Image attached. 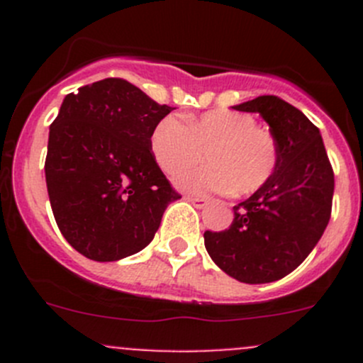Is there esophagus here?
Listing matches in <instances>:
<instances>
[{"label": "esophagus", "mask_w": 363, "mask_h": 363, "mask_svg": "<svg viewBox=\"0 0 363 363\" xmlns=\"http://www.w3.org/2000/svg\"><path fill=\"white\" fill-rule=\"evenodd\" d=\"M186 200H188V202H191L196 208H203L205 205H207V200L200 199V196H186Z\"/></svg>", "instance_id": "obj_1"}]
</instances>
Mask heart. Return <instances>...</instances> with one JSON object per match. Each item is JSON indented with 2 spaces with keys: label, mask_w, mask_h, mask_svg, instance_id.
<instances>
[{
  "label": "heart",
  "mask_w": 363,
  "mask_h": 363,
  "mask_svg": "<svg viewBox=\"0 0 363 363\" xmlns=\"http://www.w3.org/2000/svg\"><path fill=\"white\" fill-rule=\"evenodd\" d=\"M151 151L168 175L191 168L203 160L207 167L179 175L177 186L186 191L250 195L269 182L279 163L274 135L256 126L250 113L226 111L188 117L167 116L151 135Z\"/></svg>",
  "instance_id": "b5f03b06"
}]
</instances>
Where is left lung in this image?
<instances>
[{"label": "left lung", "mask_w": 363, "mask_h": 363, "mask_svg": "<svg viewBox=\"0 0 363 363\" xmlns=\"http://www.w3.org/2000/svg\"><path fill=\"white\" fill-rule=\"evenodd\" d=\"M269 123L279 163L265 186L233 207L223 232L203 233L216 265L247 284L272 283L294 272L323 235L332 214L334 170L320 130L294 105L258 96L235 105Z\"/></svg>", "instance_id": "obj_1"}]
</instances>
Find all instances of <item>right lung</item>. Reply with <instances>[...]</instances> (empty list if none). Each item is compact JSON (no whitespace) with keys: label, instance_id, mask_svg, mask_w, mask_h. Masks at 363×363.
Returning <instances> with one entry per match:
<instances>
[{"label":"right lung","instance_id":"add662e5","mask_svg":"<svg viewBox=\"0 0 363 363\" xmlns=\"http://www.w3.org/2000/svg\"><path fill=\"white\" fill-rule=\"evenodd\" d=\"M174 108L124 79L79 87L50 124L45 181L69 246L94 262L142 251L181 199L151 151L156 124Z\"/></svg>","mask_w":363,"mask_h":363}]
</instances>
